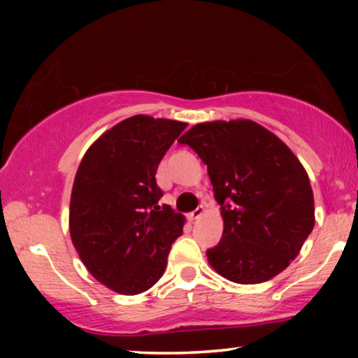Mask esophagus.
Masks as SVG:
<instances>
[{"instance_id":"esophagus-1","label":"esophagus","mask_w":358,"mask_h":358,"mask_svg":"<svg viewBox=\"0 0 358 358\" xmlns=\"http://www.w3.org/2000/svg\"><path fill=\"white\" fill-rule=\"evenodd\" d=\"M203 213H205V207L203 205H200V207H197V210H194V212L190 213V220H199Z\"/></svg>"}]
</instances>
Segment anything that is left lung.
Returning a JSON list of instances; mask_svg holds the SVG:
<instances>
[{
    "mask_svg": "<svg viewBox=\"0 0 358 358\" xmlns=\"http://www.w3.org/2000/svg\"><path fill=\"white\" fill-rule=\"evenodd\" d=\"M207 164L223 236L208 249L215 272L243 285L290 266L315 227L310 179L295 153L248 119L194 125L179 138Z\"/></svg>",
    "mask_w": 358,
    "mask_h": 358,
    "instance_id": "1",
    "label": "left lung"
}]
</instances>
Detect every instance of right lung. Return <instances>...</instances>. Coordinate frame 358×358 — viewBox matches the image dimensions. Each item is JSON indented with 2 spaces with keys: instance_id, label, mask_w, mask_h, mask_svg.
Returning <instances> with one entry per match:
<instances>
[{
  "instance_id": "obj_1",
  "label": "right lung",
  "mask_w": 358,
  "mask_h": 358,
  "mask_svg": "<svg viewBox=\"0 0 358 358\" xmlns=\"http://www.w3.org/2000/svg\"><path fill=\"white\" fill-rule=\"evenodd\" d=\"M187 124L134 115L104 131L83 156L70 200V236L97 282L138 295L164 273L185 217L158 202L156 171Z\"/></svg>"
}]
</instances>
